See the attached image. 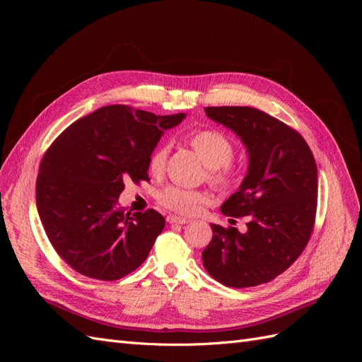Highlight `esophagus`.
<instances>
[{
    "label": "esophagus",
    "instance_id": "1",
    "mask_svg": "<svg viewBox=\"0 0 362 362\" xmlns=\"http://www.w3.org/2000/svg\"><path fill=\"white\" fill-rule=\"evenodd\" d=\"M167 221H168L170 224H186V223H189L187 218L177 217V216H168V217H167Z\"/></svg>",
    "mask_w": 362,
    "mask_h": 362
}]
</instances>
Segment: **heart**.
Returning a JSON list of instances; mask_svg holds the SVG:
<instances>
[{"label":"heart","mask_w":362,"mask_h":362,"mask_svg":"<svg viewBox=\"0 0 362 362\" xmlns=\"http://www.w3.org/2000/svg\"><path fill=\"white\" fill-rule=\"evenodd\" d=\"M189 144L195 149L197 154L202 158L205 165L210 168V179L216 185L230 183L236 175L230 160L235 152L232 139L216 129H199L192 132L187 138ZM168 156V146H158L152 152L148 168L152 175H160L164 170L165 160ZM204 194L194 189H186L182 186H167L158 194V201L171 211L189 214L197 210Z\"/></svg>","instance_id":"obj_1"}]
</instances>
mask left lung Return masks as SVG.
I'll list each match as a JSON object with an SVG mask.
<instances>
[{"label":"left lung","instance_id":"1","mask_svg":"<svg viewBox=\"0 0 362 362\" xmlns=\"http://www.w3.org/2000/svg\"><path fill=\"white\" fill-rule=\"evenodd\" d=\"M208 119L230 129L248 152V171L221 205L229 217H248L246 232L211 224L202 264L229 288L267 283L305 248L317 210V164L298 132L251 107H205Z\"/></svg>","mask_w":362,"mask_h":362}]
</instances>
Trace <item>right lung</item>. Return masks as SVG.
<instances>
[{
    "instance_id": "obj_1",
    "label": "right lung",
    "mask_w": 362,
    "mask_h": 362,
    "mask_svg": "<svg viewBox=\"0 0 362 362\" xmlns=\"http://www.w3.org/2000/svg\"><path fill=\"white\" fill-rule=\"evenodd\" d=\"M185 117L107 105L76 120L48 148L36 208L54 250L73 270L112 281L146 259L164 217L156 210L126 213L119 197L126 180H149L148 161L164 130Z\"/></svg>"
}]
</instances>
